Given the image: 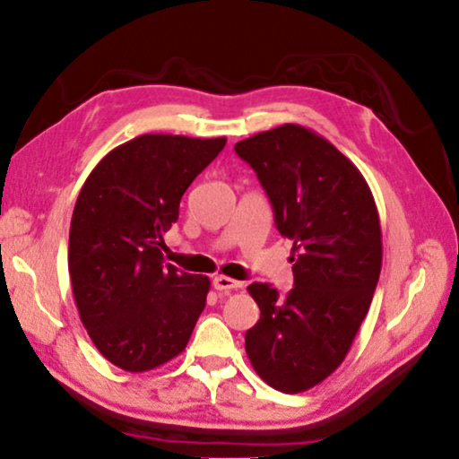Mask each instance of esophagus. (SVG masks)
Here are the masks:
<instances>
[{"mask_svg": "<svg viewBox=\"0 0 459 459\" xmlns=\"http://www.w3.org/2000/svg\"><path fill=\"white\" fill-rule=\"evenodd\" d=\"M212 285H214L216 291H235V290H240V287H243V283L237 281V279H230V277H224V275L214 277Z\"/></svg>", "mask_w": 459, "mask_h": 459, "instance_id": "1", "label": "esophagus"}]
</instances>
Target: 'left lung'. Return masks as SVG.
I'll return each mask as SVG.
<instances>
[{
  "instance_id": "left-lung-1",
  "label": "left lung",
  "mask_w": 459,
  "mask_h": 459,
  "mask_svg": "<svg viewBox=\"0 0 459 459\" xmlns=\"http://www.w3.org/2000/svg\"><path fill=\"white\" fill-rule=\"evenodd\" d=\"M235 152L257 174L295 261L283 298L269 283L248 285L261 317L245 351L269 386L304 393L340 367L368 314L383 265L375 198L359 168L312 129L285 123Z\"/></svg>"
}]
</instances>
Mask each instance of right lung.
Instances as JSON below:
<instances>
[{
  "label": "right lung",
  "instance_id": "add662e5",
  "mask_svg": "<svg viewBox=\"0 0 459 459\" xmlns=\"http://www.w3.org/2000/svg\"><path fill=\"white\" fill-rule=\"evenodd\" d=\"M227 137L147 134L108 152L76 198L68 271L92 344L127 372L158 368L192 336L211 281L164 261L180 200Z\"/></svg>",
  "mask_w": 459,
  "mask_h": 459
}]
</instances>
